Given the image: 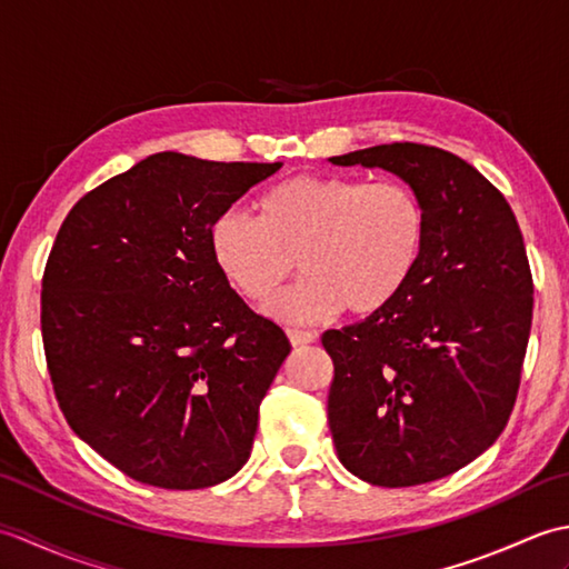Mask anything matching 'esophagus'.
<instances>
[{
    "label": "esophagus",
    "instance_id": "esophagus-1",
    "mask_svg": "<svg viewBox=\"0 0 569 569\" xmlns=\"http://www.w3.org/2000/svg\"><path fill=\"white\" fill-rule=\"evenodd\" d=\"M288 340H291L293 347L312 345L318 340V332H312V330H288Z\"/></svg>",
    "mask_w": 569,
    "mask_h": 569
}]
</instances>
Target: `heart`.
I'll list each match as a JSON object with an SVG mask.
<instances>
[{"instance_id":"b5f03b06","label":"heart","mask_w":569,"mask_h":569,"mask_svg":"<svg viewBox=\"0 0 569 569\" xmlns=\"http://www.w3.org/2000/svg\"><path fill=\"white\" fill-rule=\"evenodd\" d=\"M253 210L214 217L212 261L253 303L271 300L300 261L303 281L269 306L286 322L340 308L357 318L381 312L413 281L426 249V208L398 180L293 176L266 188Z\"/></svg>"}]
</instances>
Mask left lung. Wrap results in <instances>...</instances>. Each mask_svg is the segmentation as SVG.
<instances>
[{"label":"left lung","instance_id":"left-lung-1","mask_svg":"<svg viewBox=\"0 0 569 569\" xmlns=\"http://www.w3.org/2000/svg\"><path fill=\"white\" fill-rule=\"evenodd\" d=\"M330 161L396 173L426 208V249L406 291L322 335L340 462L373 487L426 485L477 459L509 422L533 320L521 227L450 151L396 141Z\"/></svg>","mask_w":569,"mask_h":569}]
</instances>
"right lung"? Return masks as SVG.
<instances>
[{
    "label": "right lung",
    "mask_w": 569,
    "mask_h": 569,
    "mask_svg": "<svg viewBox=\"0 0 569 569\" xmlns=\"http://www.w3.org/2000/svg\"><path fill=\"white\" fill-rule=\"evenodd\" d=\"M278 168L153 153L80 198L58 229L41 283L58 406L141 485L214 487L251 455L291 342L229 288L208 234Z\"/></svg>",
    "instance_id": "add662e5"
}]
</instances>
